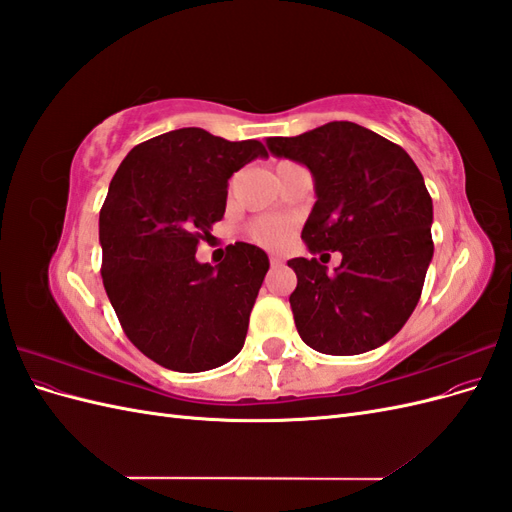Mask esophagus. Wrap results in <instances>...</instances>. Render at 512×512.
<instances>
[{
    "label": "esophagus",
    "mask_w": 512,
    "mask_h": 512,
    "mask_svg": "<svg viewBox=\"0 0 512 512\" xmlns=\"http://www.w3.org/2000/svg\"><path fill=\"white\" fill-rule=\"evenodd\" d=\"M269 260H271V265H273V267L282 265V262H284V260H282V256H277V254H271V256H269Z\"/></svg>",
    "instance_id": "esophagus-1"
}]
</instances>
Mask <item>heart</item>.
I'll return each instance as SVG.
<instances>
[{
    "mask_svg": "<svg viewBox=\"0 0 512 512\" xmlns=\"http://www.w3.org/2000/svg\"><path fill=\"white\" fill-rule=\"evenodd\" d=\"M284 164H288V162H280L275 168H280ZM247 230H250V237L260 245L282 247L288 243V239L292 235V224L282 218H258L250 224V228Z\"/></svg>",
    "mask_w": 512,
    "mask_h": 512,
    "instance_id": "b5f03b06",
    "label": "heart"
}]
</instances>
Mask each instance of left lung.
<instances>
[{
    "instance_id": "1",
    "label": "left lung",
    "mask_w": 512,
    "mask_h": 512,
    "mask_svg": "<svg viewBox=\"0 0 512 512\" xmlns=\"http://www.w3.org/2000/svg\"><path fill=\"white\" fill-rule=\"evenodd\" d=\"M267 147L314 177L318 200L301 232L309 254L342 252L335 271L322 258L288 260L301 339L335 356L386 344L421 299L433 256V205L421 170L399 145L352 121L273 136Z\"/></svg>"
}]
</instances>
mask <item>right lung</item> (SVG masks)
<instances>
[{"instance_id": "right-lung-1", "label": "right lung", "mask_w": 512, "mask_h": 512, "mask_svg": "<svg viewBox=\"0 0 512 512\" xmlns=\"http://www.w3.org/2000/svg\"><path fill=\"white\" fill-rule=\"evenodd\" d=\"M256 158H267L258 141L181 128L136 145L108 185L104 290L130 342L166 369L196 374L243 348L269 258L237 241L211 267L196 260V247L224 218L232 173Z\"/></svg>"}]
</instances>
